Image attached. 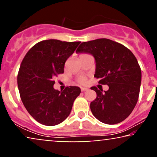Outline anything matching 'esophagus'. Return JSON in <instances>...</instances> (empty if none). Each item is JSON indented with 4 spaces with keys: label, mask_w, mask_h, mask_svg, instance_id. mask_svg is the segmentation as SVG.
<instances>
[{
    "label": "esophagus",
    "mask_w": 157,
    "mask_h": 157,
    "mask_svg": "<svg viewBox=\"0 0 157 157\" xmlns=\"http://www.w3.org/2000/svg\"><path fill=\"white\" fill-rule=\"evenodd\" d=\"M88 90V88L86 87H81V90H82V92H84V91H86Z\"/></svg>",
    "instance_id": "1"
}]
</instances>
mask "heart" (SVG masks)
<instances>
[{
  "instance_id": "obj_1",
  "label": "heart",
  "mask_w": 157,
  "mask_h": 157,
  "mask_svg": "<svg viewBox=\"0 0 157 157\" xmlns=\"http://www.w3.org/2000/svg\"><path fill=\"white\" fill-rule=\"evenodd\" d=\"M78 82L81 83V84H84L85 83V78H80L78 79Z\"/></svg>"
}]
</instances>
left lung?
Here are the masks:
<instances>
[{"instance_id": "8db88e82", "label": "left lung", "mask_w": 157, "mask_h": 157, "mask_svg": "<svg viewBox=\"0 0 157 157\" xmlns=\"http://www.w3.org/2000/svg\"><path fill=\"white\" fill-rule=\"evenodd\" d=\"M76 52L93 56L94 76L100 78L99 84L109 87L104 92L91 87L97 94L90 103L94 117L107 124L121 122L132 113L140 93L141 70L136 57L126 46L107 38L83 42Z\"/></svg>"}]
</instances>
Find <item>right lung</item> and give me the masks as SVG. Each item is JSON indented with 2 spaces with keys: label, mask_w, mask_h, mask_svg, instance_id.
Listing matches in <instances>:
<instances>
[{
  "label": "right lung",
  "mask_w": 157,
  "mask_h": 157,
  "mask_svg": "<svg viewBox=\"0 0 157 157\" xmlns=\"http://www.w3.org/2000/svg\"><path fill=\"white\" fill-rule=\"evenodd\" d=\"M80 43L42 40L22 59L17 75L21 100L28 113L42 124L55 126L63 122L81 93L78 86H67L63 91L53 87L55 77L64 73L65 62Z\"/></svg>",
  "instance_id": "obj_1"
}]
</instances>
